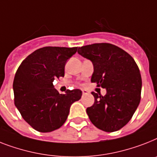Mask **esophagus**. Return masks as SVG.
<instances>
[{"label": "esophagus", "mask_w": 157, "mask_h": 157, "mask_svg": "<svg viewBox=\"0 0 157 157\" xmlns=\"http://www.w3.org/2000/svg\"><path fill=\"white\" fill-rule=\"evenodd\" d=\"M82 94H84V95H85V94H89V91H88V90H82Z\"/></svg>", "instance_id": "1"}]
</instances>
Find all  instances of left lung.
Returning a JSON list of instances; mask_svg holds the SVG:
<instances>
[{"mask_svg":"<svg viewBox=\"0 0 157 157\" xmlns=\"http://www.w3.org/2000/svg\"><path fill=\"white\" fill-rule=\"evenodd\" d=\"M79 55L91 61V81L106 90V94L92 92L94 104L86 109L92 123L106 132L127 124L140 101L142 80L136 61L127 52L110 43H94L78 48Z\"/></svg>","mask_w":157,"mask_h":157,"instance_id":"8db88e82","label":"left lung"}]
</instances>
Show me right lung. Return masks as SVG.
Listing matches in <instances>:
<instances>
[{
    "label": "right lung",
    "mask_w": 157,
    "mask_h": 157,
    "mask_svg": "<svg viewBox=\"0 0 157 157\" xmlns=\"http://www.w3.org/2000/svg\"><path fill=\"white\" fill-rule=\"evenodd\" d=\"M77 48L45 47L28 56L17 70L13 89L14 104L24 120L34 130L51 132L63 126L71 105L81 99L80 90L59 94L56 78L64 76L67 60Z\"/></svg>",
    "instance_id": "add662e5"
}]
</instances>
